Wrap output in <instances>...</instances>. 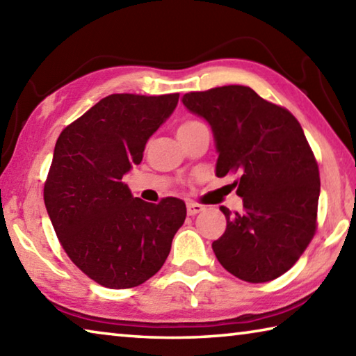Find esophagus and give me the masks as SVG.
<instances>
[{
    "instance_id": "1",
    "label": "esophagus",
    "mask_w": 356,
    "mask_h": 356,
    "mask_svg": "<svg viewBox=\"0 0 356 356\" xmlns=\"http://www.w3.org/2000/svg\"><path fill=\"white\" fill-rule=\"evenodd\" d=\"M202 210H206V207L201 206V204H196V202L186 204V213H188L190 216L200 213V212H202Z\"/></svg>"
}]
</instances>
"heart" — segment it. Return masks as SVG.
Returning a JSON list of instances; mask_svg holds the SVG:
<instances>
[{
  "label": "heart",
  "mask_w": 356,
  "mask_h": 356,
  "mask_svg": "<svg viewBox=\"0 0 356 356\" xmlns=\"http://www.w3.org/2000/svg\"><path fill=\"white\" fill-rule=\"evenodd\" d=\"M201 122H197V120H186L182 125H180L179 130H184V129H190V127H195V125H200Z\"/></svg>",
  "instance_id": "obj_1"
}]
</instances>
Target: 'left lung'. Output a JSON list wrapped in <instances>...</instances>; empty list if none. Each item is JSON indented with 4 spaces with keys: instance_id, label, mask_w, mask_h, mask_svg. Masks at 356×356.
Instances as JSON below:
<instances>
[{
    "instance_id": "obj_1",
    "label": "left lung",
    "mask_w": 356,
    "mask_h": 356,
    "mask_svg": "<svg viewBox=\"0 0 356 356\" xmlns=\"http://www.w3.org/2000/svg\"><path fill=\"white\" fill-rule=\"evenodd\" d=\"M182 104L212 129L216 176H240L243 210L220 207L226 231L212 243L216 259L243 281L278 278L316 232L321 179L303 129L286 108L237 84L185 94Z\"/></svg>"
}]
</instances>
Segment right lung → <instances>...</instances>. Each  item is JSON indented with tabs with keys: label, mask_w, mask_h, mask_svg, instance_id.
Instances as JSON below:
<instances>
[{
	"label": "right lung",
	"mask_w": 356,
	"mask_h": 356,
	"mask_svg": "<svg viewBox=\"0 0 356 356\" xmlns=\"http://www.w3.org/2000/svg\"><path fill=\"white\" fill-rule=\"evenodd\" d=\"M177 102L179 94L108 95L58 138L47 212L70 261L100 286L129 289L152 278L184 225L182 200L150 204L122 182Z\"/></svg>",
	"instance_id": "add662e5"
}]
</instances>
